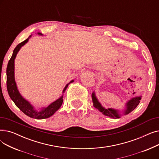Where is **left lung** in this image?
<instances>
[{"label":"left lung","mask_w":159,"mask_h":159,"mask_svg":"<svg viewBox=\"0 0 159 159\" xmlns=\"http://www.w3.org/2000/svg\"><path fill=\"white\" fill-rule=\"evenodd\" d=\"M91 97H92V101L93 103V106L97 108V109L102 112V114H104L106 116H109V117L115 119V118H120V115L119 113L118 110H116L113 109V108H108V109H106L101 104L98 102L97 100L95 92H93L91 95ZM141 99V96L140 97H136L134 98H132L130 99L129 101L126 103V109L124 111V115H127L129 113H131L132 111L134 110L137 106L139 105L140 103Z\"/></svg>","instance_id":"1"}]
</instances>
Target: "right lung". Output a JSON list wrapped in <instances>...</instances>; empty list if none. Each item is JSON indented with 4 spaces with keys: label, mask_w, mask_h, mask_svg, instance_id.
<instances>
[{
    "label": "right lung",
    "mask_w": 159,
    "mask_h": 159,
    "mask_svg": "<svg viewBox=\"0 0 159 159\" xmlns=\"http://www.w3.org/2000/svg\"><path fill=\"white\" fill-rule=\"evenodd\" d=\"M38 34L42 35V34L40 33H38ZM30 37L31 36H30V37H28L27 39L22 42L21 43L19 44L16 46V48L13 50V55L10 58V60L8 62L6 69L7 89L8 94H9L10 98L14 102L15 104L17 106L24 114H26L27 116L33 119H44L52 116L61 107L63 102V95L59 98L57 99V101L52 102L51 104H49L46 107L42 108L40 111H37L36 110H35V108L33 107V106L30 104V103L28 101H27L26 99H24L21 96L17 89V87H16V84L15 80V58L21 47L28 43ZM73 81L74 80H72L65 86V88L63 89L62 93H64L65 90L68 86V84H70V83L73 82Z\"/></svg>",
    "instance_id": "right-lung-1"
}]
</instances>
